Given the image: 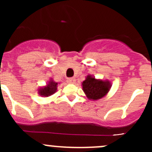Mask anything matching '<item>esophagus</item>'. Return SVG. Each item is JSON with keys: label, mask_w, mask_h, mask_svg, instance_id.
Here are the masks:
<instances>
[{"label": "esophagus", "mask_w": 152, "mask_h": 152, "mask_svg": "<svg viewBox=\"0 0 152 152\" xmlns=\"http://www.w3.org/2000/svg\"><path fill=\"white\" fill-rule=\"evenodd\" d=\"M67 81L69 84H74L76 82V79L75 78H69Z\"/></svg>", "instance_id": "obj_1"}]
</instances>
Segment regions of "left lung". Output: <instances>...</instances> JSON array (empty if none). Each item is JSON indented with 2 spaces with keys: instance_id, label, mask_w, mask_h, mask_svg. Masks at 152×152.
<instances>
[{
  "instance_id": "obj_1",
  "label": "left lung",
  "mask_w": 152,
  "mask_h": 152,
  "mask_svg": "<svg viewBox=\"0 0 152 152\" xmlns=\"http://www.w3.org/2000/svg\"><path fill=\"white\" fill-rule=\"evenodd\" d=\"M82 87L87 99L97 101L107 96L112 85L109 80L96 79L92 75H87L82 83Z\"/></svg>"
}]
</instances>
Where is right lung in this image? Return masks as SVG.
<instances>
[{"label": "right lung", "mask_w": 152, "mask_h": 152, "mask_svg": "<svg viewBox=\"0 0 152 152\" xmlns=\"http://www.w3.org/2000/svg\"><path fill=\"white\" fill-rule=\"evenodd\" d=\"M58 84L59 83L54 82L53 79H50L46 85L38 89V94L42 97H48V96L54 94L57 90Z\"/></svg>", "instance_id": "add662e5"}]
</instances>
